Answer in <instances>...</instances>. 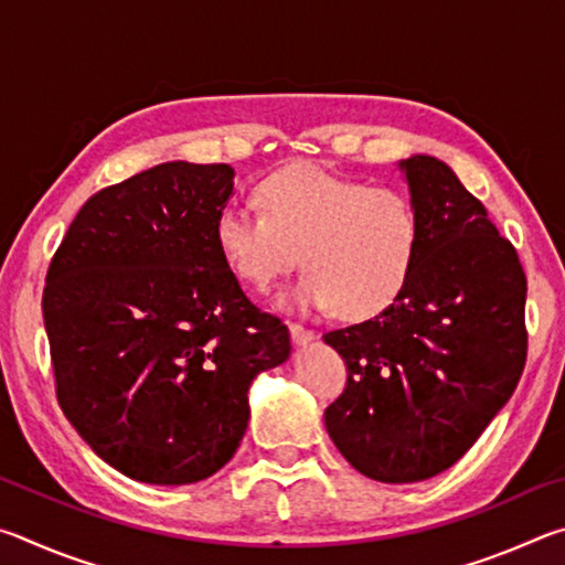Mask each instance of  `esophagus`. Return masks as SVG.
I'll return each mask as SVG.
<instances>
[{"label":"esophagus","instance_id":"esophagus-1","mask_svg":"<svg viewBox=\"0 0 565 565\" xmlns=\"http://www.w3.org/2000/svg\"><path fill=\"white\" fill-rule=\"evenodd\" d=\"M289 333H291L294 343H299V347H303V343H309V341L317 339V333H313L311 329L301 327V323H289Z\"/></svg>","mask_w":565,"mask_h":565}]
</instances>
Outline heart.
<instances>
[{
    "instance_id": "b5f03b06",
    "label": "heart",
    "mask_w": 565,
    "mask_h": 565,
    "mask_svg": "<svg viewBox=\"0 0 565 565\" xmlns=\"http://www.w3.org/2000/svg\"><path fill=\"white\" fill-rule=\"evenodd\" d=\"M262 214L224 209L214 242L238 281L269 291L296 264L284 309H333L349 321L379 317L414 274L420 218L398 189L369 186L313 164H294L254 186Z\"/></svg>"
}]
</instances>
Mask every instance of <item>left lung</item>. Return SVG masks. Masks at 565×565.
Masks as SVG:
<instances>
[{
  "label": "left lung",
  "instance_id": "left-lung-1",
  "mask_svg": "<svg viewBox=\"0 0 565 565\" xmlns=\"http://www.w3.org/2000/svg\"><path fill=\"white\" fill-rule=\"evenodd\" d=\"M420 218L414 274L379 317L329 331L347 361L327 431L359 473L426 481L505 406L525 363V274L509 238L436 157L398 161Z\"/></svg>",
  "mask_w": 565,
  "mask_h": 565
}]
</instances>
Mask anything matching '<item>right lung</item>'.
I'll return each mask as SVG.
<instances>
[{"label":"right lung","mask_w":565,"mask_h":565,"mask_svg":"<svg viewBox=\"0 0 565 565\" xmlns=\"http://www.w3.org/2000/svg\"><path fill=\"white\" fill-rule=\"evenodd\" d=\"M228 164L167 161L94 194L42 296L56 398L84 441L141 483L204 481L232 461L252 381L291 353L214 242Z\"/></svg>","instance_id":"1"}]
</instances>
